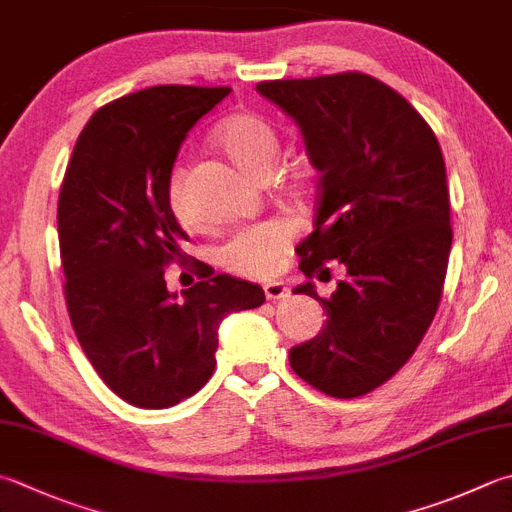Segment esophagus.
Wrapping results in <instances>:
<instances>
[{
  "instance_id": "34e87169",
  "label": "esophagus",
  "mask_w": 512,
  "mask_h": 512,
  "mask_svg": "<svg viewBox=\"0 0 512 512\" xmlns=\"http://www.w3.org/2000/svg\"><path fill=\"white\" fill-rule=\"evenodd\" d=\"M263 289H265L267 301H278V298H285L289 294V289L283 281H269L263 285Z\"/></svg>"
}]
</instances>
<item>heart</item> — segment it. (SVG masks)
<instances>
[{"label":"heart","mask_w":512,"mask_h":512,"mask_svg":"<svg viewBox=\"0 0 512 512\" xmlns=\"http://www.w3.org/2000/svg\"><path fill=\"white\" fill-rule=\"evenodd\" d=\"M218 144L236 165L249 176L265 178L278 156V138L269 124L252 113H236L227 118L216 133ZM169 205L180 220H189V209L182 191V171L176 169L169 178ZM292 227L283 220H269L243 227L218 247V263L240 276L265 278L278 267V260L292 243Z\"/></svg>","instance_id":"1"}]
</instances>
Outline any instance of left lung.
Here are the masks:
<instances>
[{"instance_id":"obj_1","label":"left lung","mask_w":512,"mask_h":512,"mask_svg":"<svg viewBox=\"0 0 512 512\" xmlns=\"http://www.w3.org/2000/svg\"><path fill=\"white\" fill-rule=\"evenodd\" d=\"M256 91L301 129L321 173L301 272L345 278L323 305V330L289 350V365L330 397L379 388L417 350L437 314L452 245L446 165L414 106L365 73L260 82Z\"/></svg>"}]
</instances>
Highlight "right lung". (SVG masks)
<instances>
[{"label":"right lung","mask_w":512,"mask_h":512,"mask_svg":"<svg viewBox=\"0 0 512 512\" xmlns=\"http://www.w3.org/2000/svg\"><path fill=\"white\" fill-rule=\"evenodd\" d=\"M229 86H151L91 115L62 182L57 236L73 330L95 372L131 406L162 410L216 368L223 318L263 305L256 283L211 274L178 298L165 267L187 234L169 205L173 162Z\"/></svg>","instance_id":"obj_1"}]
</instances>
